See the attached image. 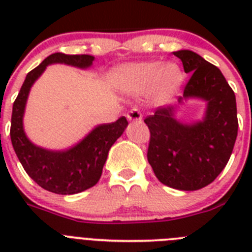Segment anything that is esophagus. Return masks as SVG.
I'll return each mask as SVG.
<instances>
[{"label":"esophagus","instance_id":"34e87169","mask_svg":"<svg viewBox=\"0 0 252 252\" xmlns=\"http://www.w3.org/2000/svg\"><path fill=\"white\" fill-rule=\"evenodd\" d=\"M127 119L130 120V121H141L142 115L137 108L133 107V108H131V110L127 112Z\"/></svg>","mask_w":252,"mask_h":252}]
</instances>
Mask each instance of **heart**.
Here are the masks:
<instances>
[{"mask_svg": "<svg viewBox=\"0 0 252 252\" xmlns=\"http://www.w3.org/2000/svg\"><path fill=\"white\" fill-rule=\"evenodd\" d=\"M184 73L178 64L153 60L142 63L127 64L116 73V82L125 92L144 94L153 90L158 102L169 99L180 88Z\"/></svg>", "mask_w": 252, "mask_h": 252, "instance_id": "obj_1", "label": "heart"}]
</instances>
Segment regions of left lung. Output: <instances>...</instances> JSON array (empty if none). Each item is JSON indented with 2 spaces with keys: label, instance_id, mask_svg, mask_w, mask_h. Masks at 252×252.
Returning <instances> with one entry per match:
<instances>
[{
  "label": "left lung",
  "instance_id": "8db88e82",
  "mask_svg": "<svg viewBox=\"0 0 252 252\" xmlns=\"http://www.w3.org/2000/svg\"><path fill=\"white\" fill-rule=\"evenodd\" d=\"M173 54L192 74L177 106L159 107L145 119L150 130L149 164L162 184L197 190L220 175L230 160L237 137V108L232 88L221 70L190 50ZM188 99L206 102L204 117L187 124L177 119Z\"/></svg>",
  "mask_w": 252,
  "mask_h": 252
}]
</instances>
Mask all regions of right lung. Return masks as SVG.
<instances>
[{
    "label": "right lung",
    "mask_w": 252,
    "mask_h": 252,
    "mask_svg": "<svg viewBox=\"0 0 252 252\" xmlns=\"http://www.w3.org/2000/svg\"><path fill=\"white\" fill-rule=\"evenodd\" d=\"M92 55L55 53L28 73L13 102L10 136L13 150L31 179L41 188L57 194H77L97 184L111 146L127 127L126 117L112 124L95 126L77 145L66 150H49L31 142L24 130V113L31 87L50 64H66L79 69L92 66Z\"/></svg>",
    "instance_id": "obj_1"
}]
</instances>
